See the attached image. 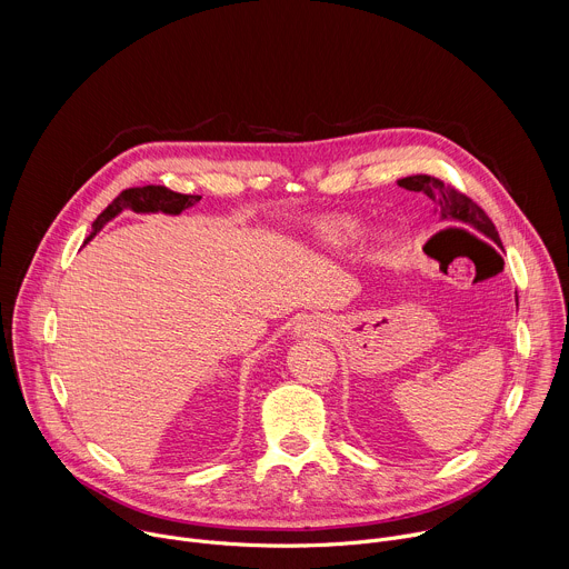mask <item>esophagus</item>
<instances>
[{"label":"esophagus","mask_w":569,"mask_h":569,"mask_svg":"<svg viewBox=\"0 0 569 569\" xmlns=\"http://www.w3.org/2000/svg\"><path fill=\"white\" fill-rule=\"evenodd\" d=\"M299 329H301V331H310V333H312V331H319V323L308 321V323H303V327H299ZM312 336H315V333H312Z\"/></svg>","instance_id":"34e87169"}]
</instances>
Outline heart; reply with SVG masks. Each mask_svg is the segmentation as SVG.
<instances>
[{"instance_id": "1", "label": "heart", "mask_w": 569, "mask_h": 569, "mask_svg": "<svg viewBox=\"0 0 569 569\" xmlns=\"http://www.w3.org/2000/svg\"><path fill=\"white\" fill-rule=\"evenodd\" d=\"M360 233V224L353 220H331V222H323L317 231L319 240L323 246H331V248H340L347 246L349 240L358 238Z\"/></svg>"}]
</instances>
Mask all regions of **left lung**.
Returning a JSON list of instances; mask_svg holds the SVG:
<instances>
[{"label":"left lung","instance_id":"left-lung-1","mask_svg":"<svg viewBox=\"0 0 569 569\" xmlns=\"http://www.w3.org/2000/svg\"><path fill=\"white\" fill-rule=\"evenodd\" d=\"M398 187L408 189V191H423L432 202H437L441 218L443 220H455V222H463L468 227H472L475 231L483 233L489 240H493L496 246L502 248L500 233L496 229V224L491 222V218L483 213L481 207H477L470 198H466L463 193L455 191L452 187L443 184L437 178L430 176H410L398 180Z\"/></svg>","mask_w":569,"mask_h":569}]
</instances>
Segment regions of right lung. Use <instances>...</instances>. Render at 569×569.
I'll use <instances>...</instances> for the list:
<instances>
[{
  "label": "right lung",
  "instance_id": "obj_1",
  "mask_svg": "<svg viewBox=\"0 0 569 569\" xmlns=\"http://www.w3.org/2000/svg\"><path fill=\"white\" fill-rule=\"evenodd\" d=\"M200 198L202 196H184V193H176V191H171L167 187H152V184L137 187V189H126L94 220L92 233L88 236L86 242H90L112 218H117L126 209H132L134 213H169V216H178L184 209H189L196 202H200Z\"/></svg>",
  "mask_w": 569,
  "mask_h": 569
}]
</instances>
